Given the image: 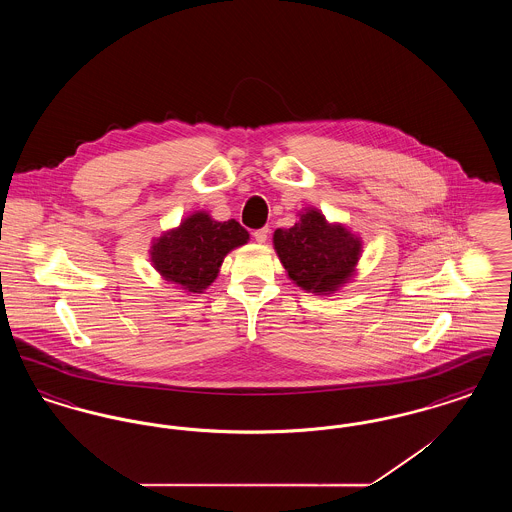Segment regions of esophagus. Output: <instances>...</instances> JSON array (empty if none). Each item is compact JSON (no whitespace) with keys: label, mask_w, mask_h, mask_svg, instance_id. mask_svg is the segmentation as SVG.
I'll return each mask as SVG.
<instances>
[{"label":"esophagus","mask_w":512,"mask_h":512,"mask_svg":"<svg viewBox=\"0 0 512 512\" xmlns=\"http://www.w3.org/2000/svg\"><path fill=\"white\" fill-rule=\"evenodd\" d=\"M268 234H270V230H268V226H265V228L255 230V232H253V238H255V242L265 244V242H267Z\"/></svg>","instance_id":"34e87169"}]
</instances>
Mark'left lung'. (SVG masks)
<instances>
[{
	"instance_id": "8db88e82",
	"label": "left lung",
	"mask_w": 512,
	"mask_h": 512,
	"mask_svg": "<svg viewBox=\"0 0 512 512\" xmlns=\"http://www.w3.org/2000/svg\"><path fill=\"white\" fill-rule=\"evenodd\" d=\"M272 240L293 282L318 295L336 292L361 257V238L317 209L301 213L292 228H278Z\"/></svg>"
}]
</instances>
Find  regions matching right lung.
Masks as SVG:
<instances>
[{
    "label": "right lung",
    "instance_id": "obj_1",
    "mask_svg": "<svg viewBox=\"0 0 512 512\" xmlns=\"http://www.w3.org/2000/svg\"><path fill=\"white\" fill-rule=\"evenodd\" d=\"M249 232L236 220L219 222L199 211L163 234L151 247L155 270L182 290L201 293L219 276L228 251L247 244Z\"/></svg>",
    "mask_w": 512,
    "mask_h": 512
}]
</instances>
